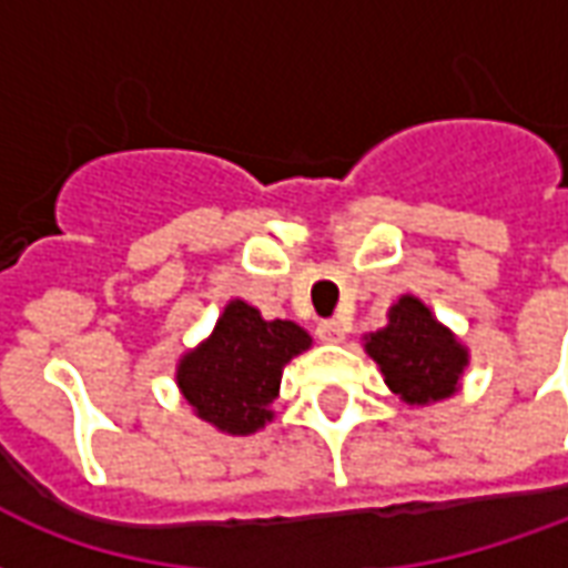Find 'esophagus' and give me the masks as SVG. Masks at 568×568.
<instances>
[{"label":"esophagus","instance_id":"obj_1","mask_svg":"<svg viewBox=\"0 0 568 568\" xmlns=\"http://www.w3.org/2000/svg\"><path fill=\"white\" fill-rule=\"evenodd\" d=\"M317 338L335 345V342H342V338H345V326H342V321H335V317H326V321L317 324Z\"/></svg>","mask_w":568,"mask_h":568}]
</instances>
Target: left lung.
<instances>
[{"label": "left lung", "mask_w": 568, "mask_h": 568, "mask_svg": "<svg viewBox=\"0 0 568 568\" xmlns=\"http://www.w3.org/2000/svg\"><path fill=\"white\" fill-rule=\"evenodd\" d=\"M369 357L393 393L408 405L438 403L457 390L466 351L438 324L424 302L403 296L390 308V324L366 338Z\"/></svg>", "instance_id": "left-lung-1"}]
</instances>
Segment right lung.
Here are the masks:
<instances>
[{
    "label": "right lung",
    "instance_id": "obj_1",
    "mask_svg": "<svg viewBox=\"0 0 568 568\" xmlns=\"http://www.w3.org/2000/svg\"><path fill=\"white\" fill-rule=\"evenodd\" d=\"M312 345L290 321H263L247 302H230L202 347L181 359L178 384L196 415L223 433L247 436L272 420L281 369Z\"/></svg>",
    "mask_w": 568,
    "mask_h": 568
}]
</instances>
